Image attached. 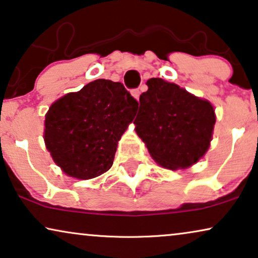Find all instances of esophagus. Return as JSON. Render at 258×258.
<instances>
[{"instance_id": "esophagus-1", "label": "esophagus", "mask_w": 258, "mask_h": 258, "mask_svg": "<svg viewBox=\"0 0 258 258\" xmlns=\"http://www.w3.org/2000/svg\"><path fill=\"white\" fill-rule=\"evenodd\" d=\"M140 94H141L140 89H133V90H132V95H133L134 97L136 98V100H139V97H140Z\"/></svg>"}]
</instances>
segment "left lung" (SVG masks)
<instances>
[{
	"instance_id": "8db88e82",
	"label": "left lung",
	"mask_w": 258,
	"mask_h": 258,
	"mask_svg": "<svg viewBox=\"0 0 258 258\" xmlns=\"http://www.w3.org/2000/svg\"><path fill=\"white\" fill-rule=\"evenodd\" d=\"M147 84L134 121L137 135L162 167H190L209 148L216 122L213 105L162 79Z\"/></svg>"
}]
</instances>
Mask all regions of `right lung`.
Wrapping results in <instances>:
<instances>
[{
  "label": "right lung",
  "mask_w": 258,
  "mask_h": 258,
  "mask_svg": "<svg viewBox=\"0 0 258 258\" xmlns=\"http://www.w3.org/2000/svg\"><path fill=\"white\" fill-rule=\"evenodd\" d=\"M137 105L121 82L103 79L59 98L45 115L44 141L52 160L80 179L108 171Z\"/></svg>",
  "instance_id": "1"
}]
</instances>
